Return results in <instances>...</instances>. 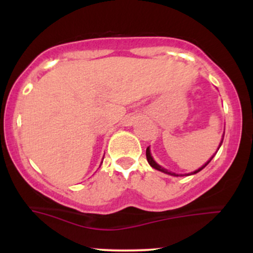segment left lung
Returning <instances> with one entry per match:
<instances>
[{
    "mask_svg": "<svg viewBox=\"0 0 253 253\" xmlns=\"http://www.w3.org/2000/svg\"><path fill=\"white\" fill-rule=\"evenodd\" d=\"M223 135H225V133H223ZM223 135H222V139H221V143H220V145H219V147H217V150L220 149V146H221V144H222V141H223ZM215 156V155H214ZM213 156V157H214ZM213 157H211V158L210 159V161L207 162V163H206L205 165H202L201 168H200V169H197V170H195L194 171V172H191V173H188V175H194V173H197L199 172V171H201L203 168L205 167H207L208 164H210V162L211 161V159H213ZM146 158H147V162H149V164L151 165V167L153 168V169H156V170H158V171H162V172H164V173H169V175H171V176H183V175H176L175 172H171V171H168L167 169H164V168H162L161 165H158L155 162V159L152 158V156H151V152H150V147H147L146 149ZM188 175H185V176H188Z\"/></svg>",
    "mask_w": 253,
    "mask_h": 253,
    "instance_id": "obj_1",
    "label": "left lung"
}]
</instances>
